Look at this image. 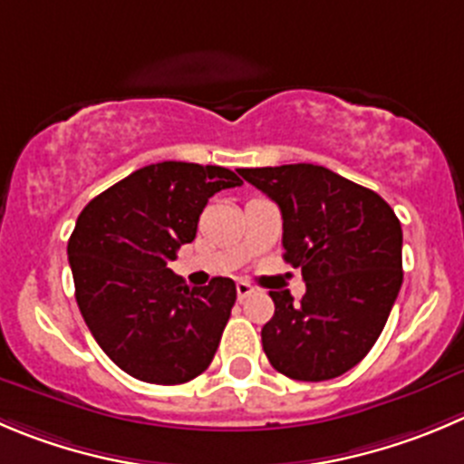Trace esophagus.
I'll return each mask as SVG.
<instances>
[{"label": "esophagus", "instance_id": "esophagus-1", "mask_svg": "<svg viewBox=\"0 0 464 464\" xmlns=\"http://www.w3.org/2000/svg\"><path fill=\"white\" fill-rule=\"evenodd\" d=\"M253 285L250 282H244L239 280L237 282V295H239V301H244V298H248V295H253Z\"/></svg>", "mask_w": 464, "mask_h": 464}]
</instances>
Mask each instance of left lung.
I'll return each instance as SVG.
<instances>
[{
	"label": "left lung",
	"instance_id": "obj_1",
	"mask_svg": "<svg viewBox=\"0 0 464 464\" xmlns=\"http://www.w3.org/2000/svg\"><path fill=\"white\" fill-rule=\"evenodd\" d=\"M282 211L285 262L301 268L305 295L271 291L276 314L262 328L273 369L319 382L372 351L403 282V232L394 209L324 166L241 169Z\"/></svg>",
	"mask_w": 464,
	"mask_h": 464
}]
</instances>
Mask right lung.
Returning <instances> with one entry per match:
<instances>
[{
	"label": "right lung",
	"mask_w": 464,
	"mask_h": 464,
	"mask_svg": "<svg viewBox=\"0 0 464 464\" xmlns=\"http://www.w3.org/2000/svg\"><path fill=\"white\" fill-rule=\"evenodd\" d=\"M241 184L223 166L150 163L79 214L68 241L74 298L95 342L130 376L179 385L214 360L235 282L188 286L169 262L196 239L209 198Z\"/></svg>",
	"instance_id": "obj_1"
}]
</instances>
